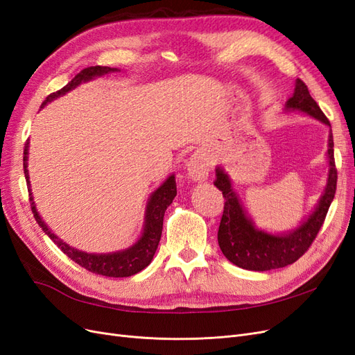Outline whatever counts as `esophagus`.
<instances>
[{"mask_svg": "<svg viewBox=\"0 0 355 355\" xmlns=\"http://www.w3.org/2000/svg\"><path fill=\"white\" fill-rule=\"evenodd\" d=\"M210 163L206 154L194 153L188 161V176L194 182H202L209 178Z\"/></svg>", "mask_w": 355, "mask_h": 355, "instance_id": "34e87169", "label": "esophagus"}]
</instances>
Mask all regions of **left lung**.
I'll use <instances>...</instances> for the list:
<instances>
[{"label":"left lung","instance_id":"obj_1","mask_svg":"<svg viewBox=\"0 0 355 355\" xmlns=\"http://www.w3.org/2000/svg\"><path fill=\"white\" fill-rule=\"evenodd\" d=\"M286 112H304L315 118L317 121L329 127L327 141V182L323 194L317 201L315 207L300 222L295 230L272 234L259 230L252 218L244 210L237 192L234 191L232 182L223 167L216 166V180L214 185L222 191L225 197L223 214L218 231L219 247L230 262L243 270L249 271H270L284 268L296 262L317 237L324 222L327 210L336 192L338 173L333 157V135L330 123L320 110L317 102L311 98L308 87L302 80L295 81V92L286 105Z\"/></svg>","mask_w":355,"mask_h":355}]
</instances>
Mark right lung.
I'll use <instances>...</instances> for the list:
<instances>
[{
	"label": "right lung",
	"instance_id": "obj_1",
	"mask_svg": "<svg viewBox=\"0 0 355 355\" xmlns=\"http://www.w3.org/2000/svg\"><path fill=\"white\" fill-rule=\"evenodd\" d=\"M120 69L110 68V67H89L78 72L75 77L60 90L56 93L49 94L46 101L42 102L41 108H44L47 103L55 101L60 96L67 94L68 92L78 87L81 83L92 81L102 75L118 72ZM28 155H29V141H26L25 149H24V168H25V178L28 184L29 191V200H31V207L34 211V218L38 222L40 227L42 228L50 240L58 244L59 249L65 253L73 262H77L80 266L89 270L90 272L105 275V277H130L142 270L151 263L153 257L157 252V247L161 239V231H163V219L167 207L173 202L178 191H176V179L175 175L171 173L163 184H161L153 194L148 198L146 202V210H145V222H144V230L141 232V237L136 240L130 247L127 249L118 250V252H110V253H87L75 249V247L62 241L55 232L47 227V223L42 220L41 214L37 210L34 197H32V189H31V180H29V171H28Z\"/></svg>",
	"mask_w": 355,
	"mask_h": 355
}]
</instances>
